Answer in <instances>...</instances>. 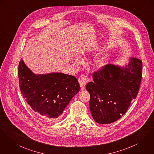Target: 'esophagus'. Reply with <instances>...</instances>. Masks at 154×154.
<instances>
[{"mask_svg": "<svg viewBox=\"0 0 154 154\" xmlns=\"http://www.w3.org/2000/svg\"><path fill=\"white\" fill-rule=\"evenodd\" d=\"M89 82V79H88V77L85 75H82L79 77V82L80 84V87L82 90L85 89V85L87 84V83Z\"/></svg>", "mask_w": 154, "mask_h": 154, "instance_id": "obj_1", "label": "esophagus"}]
</instances>
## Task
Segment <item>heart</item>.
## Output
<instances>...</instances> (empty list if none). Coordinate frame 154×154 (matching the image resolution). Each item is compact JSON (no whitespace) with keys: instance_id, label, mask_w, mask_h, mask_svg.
I'll return each instance as SVG.
<instances>
[{"instance_id":"obj_1","label":"heart","mask_w":154,"mask_h":154,"mask_svg":"<svg viewBox=\"0 0 154 154\" xmlns=\"http://www.w3.org/2000/svg\"><path fill=\"white\" fill-rule=\"evenodd\" d=\"M75 61L77 63H79L80 61V60L79 59H75ZM95 64L98 67H102V66H103L105 64L106 60H105L104 57L100 56L97 57L96 59H95Z\"/></svg>"}]
</instances>
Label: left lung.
Here are the masks:
<instances>
[{
  "instance_id": "1",
  "label": "left lung",
  "mask_w": 154,
  "mask_h": 154,
  "mask_svg": "<svg viewBox=\"0 0 154 154\" xmlns=\"http://www.w3.org/2000/svg\"><path fill=\"white\" fill-rule=\"evenodd\" d=\"M142 61L131 58L125 67L106 64L93 74L86 85L90 109L95 122L107 124L125 114L138 94L142 79Z\"/></svg>"
}]
</instances>
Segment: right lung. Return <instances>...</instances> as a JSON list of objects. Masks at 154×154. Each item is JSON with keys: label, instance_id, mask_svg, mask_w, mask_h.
<instances>
[{"label": "right lung", "instance_id": "obj_1", "mask_svg": "<svg viewBox=\"0 0 154 154\" xmlns=\"http://www.w3.org/2000/svg\"><path fill=\"white\" fill-rule=\"evenodd\" d=\"M18 76L24 99L35 112L48 119L60 116L80 90L75 77L61 72L35 74L23 60L19 62Z\"/></svg>", "mask_w": 154, "mask_h": 154}]
</instances>
